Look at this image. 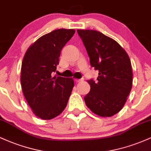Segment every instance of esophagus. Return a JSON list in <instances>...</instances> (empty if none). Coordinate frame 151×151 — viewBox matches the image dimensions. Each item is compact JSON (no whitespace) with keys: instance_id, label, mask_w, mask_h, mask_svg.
<instances>
[{"instance_id":"34e87169","label":"esophagus","mask_w":151,"mask_h":151,"mask_svg":"<svg viewBox=\"0 0 151 151\" xmlns=\"http://www.w3.org/2000/svg\"><path fill=\"white\" fill-rule=\"evenodd\" d=\"M74 81H75L76 82H79V81H83V79H74Z\"/></svg>"}]
</instances>
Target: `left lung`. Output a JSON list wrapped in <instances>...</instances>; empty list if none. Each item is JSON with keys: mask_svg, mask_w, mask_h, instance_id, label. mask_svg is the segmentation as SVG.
<instances>
[{"mask_svg": "<svg viewBox=\"0 0 151 151\" xmlns=\"http://www.w3.org/2000/svg\"><path fill=\"white\" fill-rule=\"evenodd\" d=\"M90 64L99 71L97 81L88 80L91 89L84 96L86 105L102 117H110L124 107L131 92L133 72L130 58L112 38L93 30H77Z\"/></svg>", "mask_w": 151, "mask_h": 151, "instance_id": "obj_1", "label": "left lung"}]
</instances>
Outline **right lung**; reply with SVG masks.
<instances>
[{"label":"right lung","instance_id":"obj_1","mask_svg":"<svg viewBox=\"0 0 151 151\" xmlns=\"http://www.w3.org/2000/svg\"><path fill=\"white\" fill-rule=\"evenodd\" d=\"M73 29H58L37 40L27 50L21 67L22 92L36 116L49 120L67 106L74 87L72 78L52 77L60 52L72 37Z\"/></svg>","mask_w":151,"mask_h":151}]
</instances>
